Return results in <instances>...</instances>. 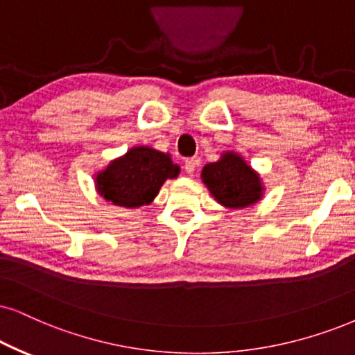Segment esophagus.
I'll return each instance as SVG.
<instances>
[{
    "label": "esophagus",
    "mask_w": 355,
    "mask_h": 355,
    "mask_svg": "<svg viewBox=\"0 0 355 355\" xmlns=\"http://www.w3.org/2000/svg\"><path fill=\"white\" fill-rule=\"evenodd\" d=\"M196 165H198V162H196L195 159H188L185 162V172L188 175H193V173H195V170H196Z\"/></svg>",
    "instance_id": "obj_1"
}]
</instances>
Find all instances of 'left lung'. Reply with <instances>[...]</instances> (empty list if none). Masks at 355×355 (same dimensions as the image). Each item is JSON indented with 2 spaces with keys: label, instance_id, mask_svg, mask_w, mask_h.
<instances>
[{
  "label": "left lung",
  "instance_id": "8db88e82",
  "mask_svg": "<svg viewBox=\"0 0 355 355\" xmlns=\"http://www.w3.org/2000/svg\"><path fill=\"white\" fill-rule=\"evenodd\" d=\"M201 182L219 205L230 209L257 205L266 191L257 170L234 150H224L216 162L206 164L201 170Z\"/></svg>",
  "mask_w": 355,
  "mask_h": 355
}]
</instances>
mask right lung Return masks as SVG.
<instances>
[{
    "instance_id": "add662e5",
    "label": "right lung",
    "mask_w": 355,
    "mask_h": 355,
    "mask_svg": "<svg viewBox=\"0 0 355 355\" xmlns=\"http://www.w3.org/2000/svg\"><path fill=\"white\" fill-rule=\"evenodd\" d=\"M180 175L168 152L149 146L131 147L95 173L98 195L121 208L150 205L167 180Z\"/></svg>"
}]
</instances>
